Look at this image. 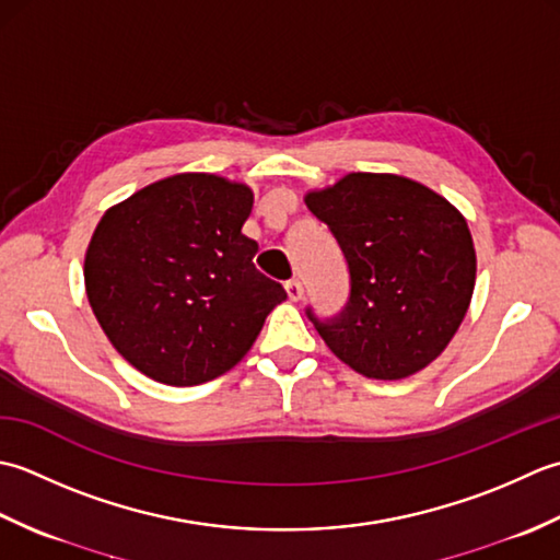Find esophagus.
Here are the masks:
<instances>
[{
    "label": "esophagus",
    "instance_id": "34e87169",
    "mask_svg": "<svg viewBox=\"0 0 560 560\" xmlns=\"http://www.w3.org/2000/svg\"><path fill=\"white\" fill-rule=\"evenodd\" d=\"M284 290H288V296L292 302H300L302 296H304V288H302V282L300 280H290V282H284Z\"/></svg>",
    "mask_w": 560,
    "mask_h": 560
}]
</instances>
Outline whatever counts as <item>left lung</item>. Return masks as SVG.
I'll use <instances>...</instances> for the list:
<instances>
[{
    "mask_svg": "<svg viewBox=\"0 0 560 560\" xmlns=\"http://www.w3.org/2000/svg\"><path fill=\"white\" fill-rule=\"evenodd\" d=\"M350 270V300L314 322L334 355L368 380L396 382L442 355L476 284L464 214L440 192L396 174H348L304 196Z\"/></svg>",
    "mask_w": 560,
    "mask_h": 560,
    "instance_id": "obj_1",
    "label": "left lung"
}]
</instances>
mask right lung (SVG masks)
Wrapping results in <instances>:
<instances>
[{
	"label": "right lung",
	"mask_w": 560,
	"mask_h": 560,
	"mask_svg": "<svg viewBox=\"0 0 560 560\" xmlns=\"http://www.w3.org/2000/svg\"><path fill=\"white\" fill-rule=\"evenodd\" d=\"M254 190L217 174H176L101 217L84 256L86 296L110 346L168 386L230 372L288 292L254 266L242 234Z\"/></svg>",
	"instance_id": "1"
}]
</instances>
